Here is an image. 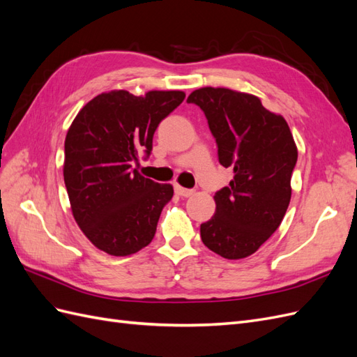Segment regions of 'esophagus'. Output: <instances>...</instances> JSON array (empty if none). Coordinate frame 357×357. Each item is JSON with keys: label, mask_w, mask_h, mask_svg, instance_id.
<instances>
[{"label": "esophagus", "mask_w": 357, "mask_h": 357, "mask_svg": "<svg viewBox=\"0 0 357 357\" xmlns=\"http://www.w3.org/2000/svg\"><path fill=\"white\" fill-rule=\"evenodd\" d=\"M176 193H177V195H180V197H185V198H188V197H192V195H193V190H192V189H186V188H183V186L176 185Z\"/></svg>", "instance_id": "esophagus-1"}]
</instances>
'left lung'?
Listing matches in <instances>:
<instances>
[{"instance_id": "1", "label": "left lung", "mask_w": 357, "mask_h": 357, "mask_svg": "<svg viewBox=\"0 0 357 357\" xmlns=\"http://www.w3.org/2000/svg\"><path fill=\"white\" fill-rule=\"evenodd\" d=\"M208 121L219 162L234 168L229 186L215 192V213L201 240L225 259L253 255L282 223L289 207L298 149L283 116L255 95L201 88L188 96Z\"/></svg>"}]
</instances>
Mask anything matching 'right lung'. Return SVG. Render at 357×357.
<instances>
[{"instance_id": "1", "label": "right lung", "mask_w": 357, "mask_h": 357, "mask_svg": "<svg viewBox=\"0 0 357 357\" xmlns=\"http://www.w3.org/2000/svg\"><path fill=\"white\" fill-rule=\"evenodd\" d=\"M181 91L135 96L110 91L77 113L66 137L63 181L82 232L112 256L134 255L152 243L162 208L174 195L132 168L149 156L162 119L185 100Z\"/></svg>"}]
</instances>
